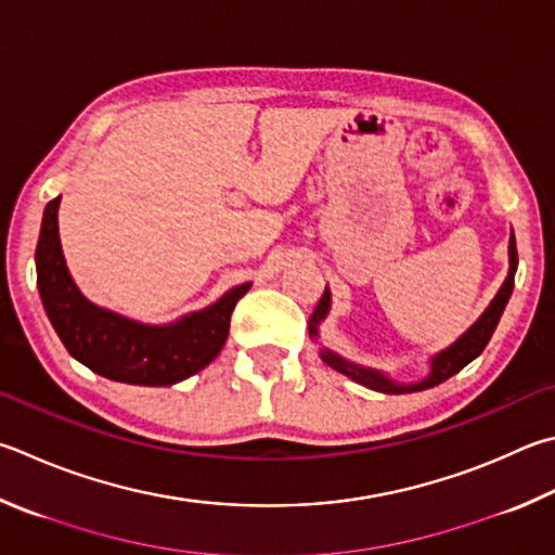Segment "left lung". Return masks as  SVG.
Returning <instances> with one entry per match:
<instances>
[{
	"label": "left lung",
	"instance_id": "1",
	"mask_svg": "<svg viewBox=\"0 0 555 555\" xmlns=\"http://www.w3.org/2000/svg\"><path fill=\"white\" fill-rule=\"evenodd\" d=\"M515 271H517V245H515V235H509V274L505 279V284L500 286L498 296L492 298V304L486 308V312H482V315L473 322V325L463 332V335L453 341L451 347L439 351L437 357H431L429 376L417 380V383H396L392 378L383 376L380 371L351 364V361L341 359L339 354H335V351H330V349H322L320 357L327 366L339 371V374H345L351 380L361 383V386L378 390V392H390V396H398V392H417V390L435 388V386H439V383L451 378L453 374H459L463 366L470 364V361L488 347L492 332H495L502 312H505V306L512 296V288H515ZM327 312H330V291L325 286V294H322L320 304L315 306V312H312L310 322H308L310 337H318V325L327 318Z\"/></svg>",
	"mask_w": 555,
	"mask_h": 555
}]
</instances>
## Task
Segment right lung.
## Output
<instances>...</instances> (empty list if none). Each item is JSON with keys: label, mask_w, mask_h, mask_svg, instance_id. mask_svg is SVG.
<instances>
[{"label": "right lung", "mask_w": 555, "mask_h": 555, "mask_svg": "<svg viewBox=\"0 0 555 555\" xmlns=\"http://www.w3.org/2000/svg\"><path fill=\"white\" fill-rule=\"evenodd\" d=\"M60 196L43 210L36 247L38 294L65 349L94 374L130 386H172L198 374L223 349L235 304L251 284L230 288L216 304L169 325L143 322L99 308L69 276L57 235Z\"/></svg>", "instance_id": "obj_1"}]
</instances>
